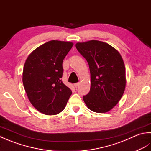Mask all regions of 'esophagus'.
<instances>
[{
  "label": "esophagus",
  "instance_id": "obj_1",
  "mask_svg": "<svg viewBox=\"0 0 151 151\" xmlns=\"http://www.w3.org/2000/svg\"><path fill=\"white\" fill-rule=\"evenodd\" d=\"M73 85H74L75 87H78V86H79V83H74Z\"/></svg>",
  "mask_w": 151,
  "mask_h": 151
}]
</instances>
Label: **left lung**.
Returning <instances> with one entry per match:
<instances>
[{
    "instance_id": "obj_1",
    "label": "left lung",
    "mask_w": 151,
    "mask_h": 151,
    "mask_svg": "<svg viewBox=\"0 0 151 151\" xmlns=\"http://www.w3.org/2000/svg\"><path fill=\"white\" fill-rule=\"evenodd\" d=\"M76 47L87 60L91 73L90 92L83 99L94 112L109 111L121 100L126 87V69L121 54L98 40L78 42Z\"/></svg>"
}]
</instances>
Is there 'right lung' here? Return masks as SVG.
<instances>
[{"label":"right lung","mask_w":151,"mask_h":151,"mask_svg":"<svg viewBox=\"0 0 151 151\" xmlns=\"http://www.w3.org/2000/svg\"><path fill=\"white\" fill-rule=\"evenodd\" d=\"M73 42L51 40L35 49L26 59L23 83L30 102L43 114H58L72 93L61 81L63 62Z\"/></svg>","instance_id":"right-lung-1"}]
</instances>
